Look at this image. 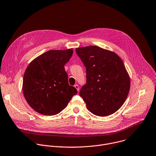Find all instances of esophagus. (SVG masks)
<instances>
[{
    "label": "esophagus",
    "instance_id": "34e87169",
    "mask_svg": "<svg viewBox=\"0 0 156 156\" xmlns=\"http://www.w3.org/2000/svg\"><path fill=\"white\" fill-rule=\"evenodd\" d=\"M75 87L77 89V90H78V92L79 91V89H80V87H79V86L78 85V84H75Z\"/></svg>",
    "mask_w": 156,
    "mask_h": 156
}]
</instances>
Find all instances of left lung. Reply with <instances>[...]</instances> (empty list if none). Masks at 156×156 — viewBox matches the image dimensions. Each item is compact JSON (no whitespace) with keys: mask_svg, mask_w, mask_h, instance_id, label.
<instances>
[{"mask_svg":"<svg viewBox=\"0 0 156 156\" xmlns=\"http://www.w3.org/2000/svg\"><path fill=\"white\" fill-rule=\"evenodd\" d=\"M86 68V84L80 91L87 110L98 116L110 115L124 104L130 81L122 59L97 46L76 48Z\"/></svg>","mask_w":156,"mask_h":156,"instance_id":"8db88e82","label":"left lung"}]
</instances>
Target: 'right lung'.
<instances>
[{
    "label": "right lung",
    "mask_w": 156,
    "mask_h": 156,
    "mask_svg": "<svg viewBox=\"0 0 156 156\" xmlns=\"http://www.w3.org/2000/svg\"><path fill=\"white\" fill-rule=\"evenodd\" d=\"M73 49L50 50L34 59L23 78V90L30 107L47 116L59 113L68 105L76 89L70 86L64 65Z\"/></svg>",
    "instance_id": "right-lung-1"
}]
</instances>
